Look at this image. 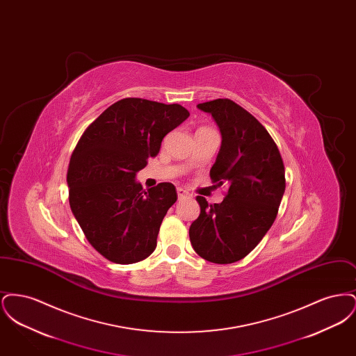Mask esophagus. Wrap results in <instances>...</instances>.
Instances as JSON below:
<instances>
[{
	"mask_svg": "<svg viewBox=\"0 0 356 356\" xmlns=\"http://www.w3.org/2000/svg\"><path fill=\"white\" fill-rule=\"evenodd\" d=\"M177 196H179V199H183V197L188 196V192L183 188H177Z\"/></svg>",
	"mask_w": 356,
	"mask_h": 356,
	"instance_id": "obj_1",
	"label": "esophagus"
}]
</instances>
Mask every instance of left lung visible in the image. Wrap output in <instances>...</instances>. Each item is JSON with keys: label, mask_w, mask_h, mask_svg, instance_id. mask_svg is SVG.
Segmentation results:
<instances>
[{"label": "left lung", "mask_w": 356, "mask_h": 356, "mask_svg": "<svg viewBox=\"0 0 356 356\" xmlns=\"http://www.w3.org/2000/svg\"><path fill=\"white\" fill-rule=\"evenodd\" d=\"M197 108L220 129V151L209 175L227 193L213 205L196 197L200 215L189 238L200 257L229 264L250 254L271 228L286 189L284 164L267 129L236 102L218 99Z\"/></svg>", "instance_id": "8db88e82"}]
</instances>
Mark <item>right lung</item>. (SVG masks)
<instances>
[{"mask_svg": "<svg viewBox=\"0 0 356 356\" xmlns=\"http://www.w3.org/2000/svg\"><path fill=\"white\" fill-rule=\"evenodd\" d=\"M188 116L179 104L122 99L79 140L69 161V204L88 241L105 259L132 264L154 251L177 193L170 183L144 191L136 175Z\"/></svg>", "mask_w": 356, "mask_h": 356, "instance_id": "add662e5", "label": "right lung"}]
</instances>
